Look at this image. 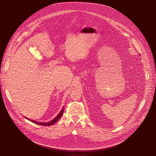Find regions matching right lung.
Segmentation results:
<instances>
[{"mask_svg": "<svg viewBox=\"0 0 156 156\" xmlns=\"http://www.w3.org/2000/svg\"><path fill=\"white\" fill-rule=\"evenodd\" d=\"M63 112H64V108H62V109L61 110V111L60 112V113L58 114V115H57L54 119H52V121H49V122H37V121H34V120H30V119H28V118H27V119H28V120H30V121H32L33 122H35V124H37V125H42V126H51V125H54L55 122H57V121L59 120V119L62 116V114H63Z\"/></svg>", "mask_w": 156, "mask_h": 156, "instance_id": "1", "label": "right lung"}]
</instances>
